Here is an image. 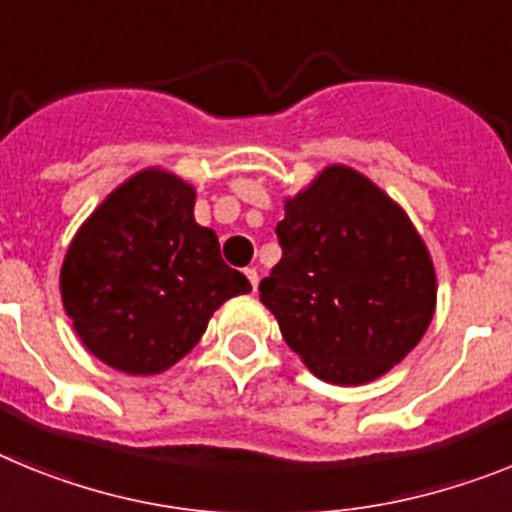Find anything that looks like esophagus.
Here are the masks:
<instances>
[{
  "label": "esophagus",
  "mask_w": 512,
  "mask_h": 512,
  "mask_svg": "<svg viewBox=\"0 0 512 512\" xmlns=\"http://www.w3.org/2000/svg\"><path fill=\"white\" fill-rule=\"evenodd\" d=\"M244 275H247V281L252 283V291H257V283H260V275H257L255 268H244Z\"/></svg>",
  "instance_id": "1"
}]
</instances>
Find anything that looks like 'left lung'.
Instances as JSON below:
<instances>
[{
	"mask_svg": "<svg viewBox=\"0 0 512 512\" xmlns=\"http://www.w3.org/2000/svg\"><path fill=\"white\" fill-rule=\"evenodd\" d=\"M281 262L260 301L314 376L366 384L428 330L435 270L407 213L361 172L332 164L286 201Z\"/></svg>",
	"mask_w": 512,
	"mask_h": 512,
	"instance_id": "obj_1",
	"label": "left lung"
}]
</instances>
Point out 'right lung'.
<instances>
[{"label": "right lung", "mask_w": 512, "mask_h": 512, "mask_svg": "<svg viewBox=\"0 0 512 512\" xmlns=\"http://www.w3.org/2000/svg\"><path fill=\"white\" fill-rule=\"evenodd\" d=\"M195 190L144 170L108 195L71 242L61 299L84 348L133 376L170 368L198 345L226 299L252 291L193 219Z\"/></svg>", "instance_id": "1"}]
</instances>
